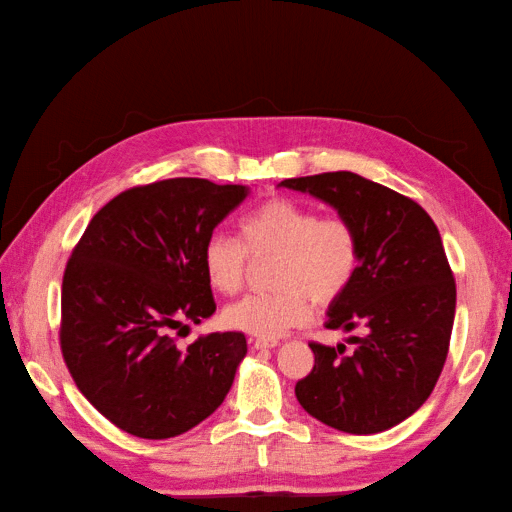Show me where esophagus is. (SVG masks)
Masks as SVG:
<instances>
[{
  "mask_svg": "<svg viewBox=\"0 0 512 512\" xmlns=\"http://www.w3.org/2000/svg\"><path fill=\"white\" fill-rule=\"evenodd\" d=\"M277 345H279V341H275V339H255L253 341L255 350H273V347H277Z\"/></svg>",
  "mask_w": 512,
  "mask_h": 512,
  "instance_id": "1",
  "label": "esophagus"
}]
</instances>
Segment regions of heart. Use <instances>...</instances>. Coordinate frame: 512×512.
I'll return each mask as SVG.
<instances>
[{
	"instance_id": "1",
	"label": "heart",
	"mask_w": 512,
	"mask_h": 512,
	"mask_svg": "<svg viewBox=\"0 0 512 512\" xmlns=\"http://www.w3.org/2000/svg\"><path fill=\"white\" fill-rule=\"evenodd\" d=\"M242 242L211 233L202 246L206 281L217 292L242 286L248 255L275 257L266 295H246L224 310L228 328L259 339H277L312 317V301L330 306L352 286L361 264V239L350 220L321 215L314 206L273 198L250 211L242 224Z\"/></svg>"
}]
</instances>
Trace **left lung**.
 Instances as JSON below:
<instances>
[{
  "label": "left lung",
  "instance_id": "obj_1",
  "mask_svg": "<svg viewBox=\"0 0 512 512\" xmlns=\"http://www.w3.org/2000/svg\"><path fill=\"white\" fill-rule=\"evenodd\" d=\"M281 187L310 193L350 220L361 239L352 286L330 303L328 330L365 336L345 345L310 343L312 372L295 394L312 418L354 436L380 433L418 411L447 361L455 317V279L429 213L418 202L352 171L288 178Z\"/></svg>",
  "mask_w": 512,
  "mask_h": 512
}]
</instances>
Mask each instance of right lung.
Listing matches in <instances>:
<instances>
[{
    "mask_svg": "<svg viewBox=\"0 0 512 512\" xmlns=\"http://www.w3.org/2000/svg\"><path fill=\"white\" fill-rule=\"evenodd\" d=\"M248 187L171 178L127 189L92 217L61 288V352L76 387L118 429L165 440L222 405L246 356L242 332L180 350L171 332L215 312L204 239ZM187 328V325H184Z\"/></svg>",
    "mask_w": 512,
    "mask_h": 512,
    "instance_id": "1",
    "label": "right lung"
}]
</instances>
